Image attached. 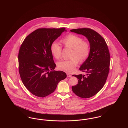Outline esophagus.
Segmentation results:
<instances>
[{"label":"esophagus","mask_w":128,"mask_h":128,"mask_svg":"<svg viewBox=\"0 0 128 128\" xmlns=\"http://www.w3.org/2000/svg\"><path fill=\"white\" fill-rule=\"evenodd\" d=\"M67 77H70L72 76V75L68 73H67Z\"/></svg>","instance_id":"1"}]
</instances>
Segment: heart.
I'll list each match as a JSON object with an SVG mask.
<instances>
[{"label":"heart","mask_w":128,"mask_h":128,"mask_svg":"<svg viewBox=\"0 0 128 128\" xmlns=\"http://www.w3.org/2000/svg\"><path fill=\"white\" fill-rule=\"evenodd\" d=\"M61 42L65 48L72 49L70 60L60 61L58 63L59 70L68 73L73 72L78 63L83 62L88 58L90 53V46L87 41H83L81 37L70 34L63 37ZM62 47L58 43L54 42L51 45L50 51L56 59L60 58Z\"/></svg>","instance_id":"obj_1"}]
</instances>
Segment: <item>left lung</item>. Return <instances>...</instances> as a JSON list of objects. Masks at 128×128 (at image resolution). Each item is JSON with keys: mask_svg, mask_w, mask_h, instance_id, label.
<instances>
[{"mask_svg": "<svg viewBox=\"0 0 128 128\" xmlns=\"http://www.w3.org/2000/svg\"><path fill=\"white\" fill-rule=\"evenodd\" d=\"M70 31L85 36L90 45V55L79 68L87 74L72 75L77 77L78 82L72 86V90L80 98H91L102 89L106 82L110 72V51L105 40L95 30L79 28Z\"/></svg>", "mask_w": 128, "mask_h": 128, "instance_id": "1", "label": "left lung"}]
</instances>
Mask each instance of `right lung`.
<instances>
[{
  "label": "right lung",
  "mask_w": 128,
  "mask_h": 128,
  "mask_svg": "<svg viewBox=\"0 0 128 128\" xmlns=\"http://www.w3.org/2000/svg\"><path fill=\"white\" fill-rule=\"evenodd\" d=\"M65 28H39L25 38L18 54V72L22 82L34 95L44 98L55 91L58 83L67 75L53 70L56 65L51 45Z\"/></svg>",
  "instance_id": "1"
}]
</instances>
